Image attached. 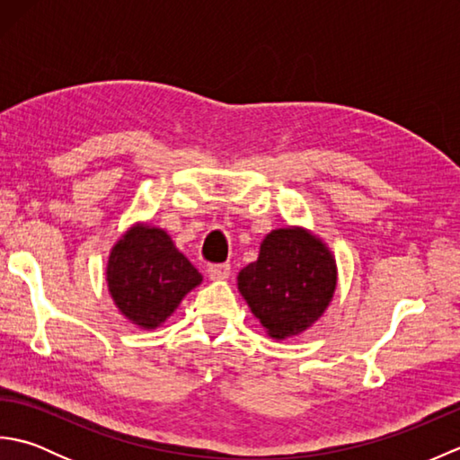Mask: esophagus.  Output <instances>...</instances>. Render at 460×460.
Masks as SVG:
<instances>
[{
	"label": "esophagus",
	"instance_id": "1",
	"mask_svg": "<svg viewBox=\"0 0 460 460\" xmlns=\"http://www.w3.org/2000/svg\"><path fill=\"white\" fill-rule=\"evenodd\" d=\"M208 272L211 280H225L231 275V265H227V262H217V265H209Z\"/></svg>",
	"mask_w": 460,
	"mask_h": 460
}]
</instances>
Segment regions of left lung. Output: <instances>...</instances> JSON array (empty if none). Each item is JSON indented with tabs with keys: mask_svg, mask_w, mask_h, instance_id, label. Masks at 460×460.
I'll list each match as a JSON object with an SVG mask.
<instances>
[{
	"mask_svg": "<svg viewBox=\"0 0 460 460\" xmlns=\"http://www.w3.org/2000/svg\"><path fill=\"white\" fill-rule=\"evenodd\" d=\"M338 270L330 249L306 229H275L259 259L239 272V292L275 340L296 336L324 314Z\"/></svg>",
	"mask_w": 460,
	"mask_h": 460,
	"instance_id": "obj_1",
	"label": "left lung"
}]
</instances>
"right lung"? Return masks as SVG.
I'll list each match as a JSON object with an SVG mask.
<instances>
[{"instance_id":"right-lung-1","label":"right lung","mask_w":460,"mask_h":460,"mask_svg":"<svg viewBox=\"0 0 460 460\" xmlns=\"http://www.w3.org/2000/svg\"><path fill=\"white\" fill-rule=\"evenodd\" d=\"M106 282L122 314L136 326L154 330L199 285L201 275L168 233L138 223L112 247Z\"/></svg>"}]
</instances>
